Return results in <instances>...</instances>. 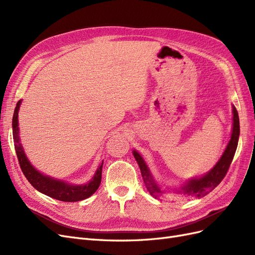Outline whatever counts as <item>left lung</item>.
I'll list each match as a JSON object with an SVG mask.
<instances>
[{
    "instance_id": "left-lung-1",
    "label": "left lung",
    "mask_w": 255,
    "mask_h": 255,
    "mask_svg": "<svg viewBox=\"0 0 255 255\" xmlns=\"http://www.w3.org/2000/svg\"><path fill=\"white\" fill-rule=\"evenodd\" d=\"M238 137H239V118H238V113L235 107L233 106V130H232V135H231V140L227 146L225 153L222 154V156L219 159L218 163L216 164V166L210 172H207L204 176L200 177V179L188 181V183L185 185L181 190H179L180 194H182L186 198H202L207 194H210L213 189L217 187L220 184V182L223 180V177L226 176L230 168V165L232 163L233 157L235 155V151L237 148ZM133 154H134V157L137 160L138 165H139L143 182L150 194L155 198L163 196L164 191L159 189L156 183L152 179V175L150 174L149 169L146 167L142 157L136 151H133Z\"/></svg>"
}]
</instances>
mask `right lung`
Instances as JSON below:
<instances>
[{
    "label": "right lung",
    "instance_id": "right-lung-1",
    "mask_svg": "<svg viewBox=\"0 0 255 255\" xmlns=\"http://www.w3.org/2000/svg\"><path fill=\"white\" fill-rule=\"evenodd\" d=\"M21 101L17 103L16 109H14L13 117H12V135L14 141V150L17 153V157L20 164V168L25 175L26 180L32 184V186L36 188L38 191L47 195L51 198H54L59 201L64 202H76L81 200L89 198L92 194H95L101 183L102 176V167L103 161L100 165L98 170L92 177V180L86 185H71L67 184L63 181H58L52 179L50 176H45L35 170V168L29 164L27 160L24 151L19 142V128H18V112Z\"/></svg>",
    "mask_w": 255,
    "mask_h": 255
}]
</instances>
